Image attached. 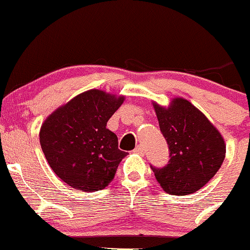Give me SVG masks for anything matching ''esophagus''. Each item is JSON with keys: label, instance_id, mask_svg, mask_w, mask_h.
I'll list each match as a JSON object with an SVG mask.
<instances>
[{"label": "esophagus", "instance_id": "1", "mask_svg": "<svg viewBox=\"0 0 250 250\" xmlns=\"http://www.w3.org/2000/svg\"><path fill=\"white\" fill-rule=\"evenodd\" d=\"M133 152H136V153H138V155H144L145 153V148L142 146V145H138V146H137L136 148H134L133 150Z\"/></svg>", "mask_w": 250, "mask_h": 250}]
</instances>
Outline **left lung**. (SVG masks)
I'll return each mask as SVG.
<instances>
[{"mask_svg":"<svg viewBox=\"0 0 250 250\" xmlns=\"http://www.w3.org/2000/svg\"><path fill=\"white\" fill-rule=\"evenodd\" d=\"M159 128L169 146L165 167L151 165L165 192L189 195L216 175L226 157L221 133L191 103L176 98L167 108L155 104Z\"/></svg>","mask_w":250,"mask_h":250,"instance_id":"left-lung-1","label":"left lung"}]
</instances>
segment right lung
I'll return each mask as SVG.
<instances>
[{
	"label": "right lung",
	"mask_w": 250,
	"mask_h": 250,
	"mask_svg": "<svg viewBox=\"0 0 250 250\" xmlns=\"http://www.w3.org/2000/svg\"><path fill=\"white\" fill-rule=\"evenodd\" d=\"M124 97L99 89L83 92L44 120L40 144L49 167L69 187L93 192L107 187L127 155L118 148L108 119Z\"/></svg>",
	"instance_id": "right-lung-1"
}]
</instances>
